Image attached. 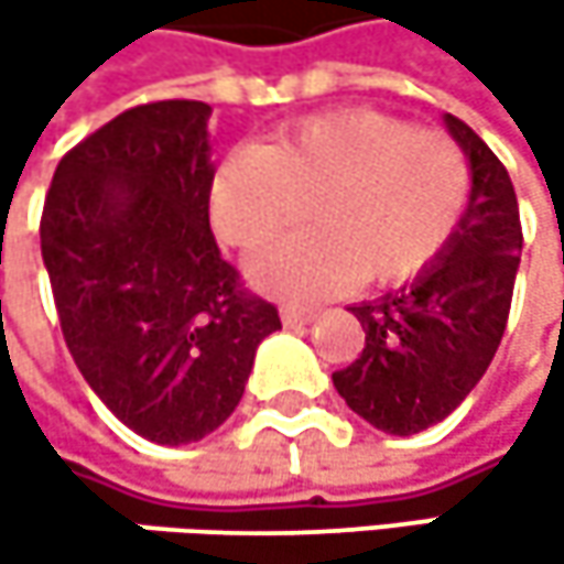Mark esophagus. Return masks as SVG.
<instances>
[{"label":"esophagus","instance_id":"1","mask_svg":"<svg viewBox=\"0 0 564 564\" xmlns=\"http://www.w3.org/2000/svg\"><path fill=\"white\" fill-rule=\"evenodd\" d=\"M313 316H316L313 310H300V306H283L281 310V319L286 329H300V326H306Z\"/></svg>","mask_w":564,"mask_h":564}]
</instances>
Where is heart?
<instances>
[{"mask_svg":"<svg viewBox=\"0 0 564 564\" xmlns=\"http://www.w3.org/2000/svg\"><path fill=\"white\" fill-rule=\"evenodd\" d=\"M470 185L454 137L349 107L293 120L264 147L231 150L208 205L218 238L254 251L310 195L313 228L261 251L248 278L271 296L313 303L356 278L386 286L421 274L457 235Z\"/></svg>","mask_w":564,"mask_h":564,"instance_id":"1","label":"heart"}]
</instances>
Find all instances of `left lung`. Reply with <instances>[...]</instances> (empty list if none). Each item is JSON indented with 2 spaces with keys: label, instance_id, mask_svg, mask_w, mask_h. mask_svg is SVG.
Returning <instances> with one entry per match:
<instances>
[{
  "label": "left lung",
  "instance_id": "8db88e82",
  "mask_svg": "<svg viewBox=\"0 0 564 564\" xmlns=\"http://www.w3.org/2000/svg\"><path fill=\"white\" fill-rule=\"evenodd\" d=\"M447 130L474 172L464 221L414 283L349 306L366 346L352 366L333 372L346 404L398 437L444 421L484 379L507 329L522 251L507 166L464 120L447 113Z\"/></svg>",
  "mask_w": 564,
  "mask_h": 564
}]
</instances>
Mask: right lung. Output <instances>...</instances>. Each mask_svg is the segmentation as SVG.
<instances>
[{
    "mask_svg": "<svg viewBox=\"0 0 564 564\" xmlns=\"http://www.w3.org/2000/svg\"><path fill=\"white\" fill-rule=\"evenodd\" d=\"M212 107L123 110L57 163L42 258L74 366L153 444H192L238 408L254 352L281 329L208 225Z\"/></svg>",
    "mask_w": 564,
    "mask_h": 564,
    "instance_id": "1",
    "label": "right lung"
}]
</instances>
